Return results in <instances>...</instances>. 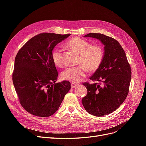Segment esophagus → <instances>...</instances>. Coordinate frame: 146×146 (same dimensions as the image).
Instances as JSON below:
<instances>
[{
    "label": "esophagus",
    "mask_w": 146,
    "mask_h": 146,
    "mask_svg": "<svg viewBox=\"0 0 146 146\" xmlns=\"http://www.w3.org/2000/svg\"><path fill=\"white\" fill-rule=\"evenodd\" d=\"M77 85H78V84H77V83H71V88H75L76 86H77Z\"/></svg>",
    "instance_id": "34e87169"
}]
</instances>
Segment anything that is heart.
Instances as JSON below:
<instances>
[{"instance_id":"obj_1","label":"heart","mask_w":146,"mask_h":146,"mask_svg":"<svg viewBox=\"0 0 146 146\" xmlns=\"http://www.w3.org/2000/svg\"><path fill=\"white\" fill-rule=\"evenodd\" d=\"M66 45L79 54L78 63L81 64L63 70L61 74L63 80L74 83L80 82L86 77L88 69L91 71L96 70L103 60L104 50L99 44H90L85 39L74 37L69 40ZM52 59L56 66H62V50L58 48L53 50Z\"/></svg>"}]
</instances>
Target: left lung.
<instances>
[{
  "label": "left lung",
  "instance_id": "left-lung-1",
  "mask_svg": "<svg viewBox=\"0 0 146 146\" xmlns=\"http://www.w3.org/2000/svg\"><path fill=\"white\" fill-rule=\"evenodd\" d=\"M85 37L96 38L105 46L102 61L90 77L93 82L84 83L88 93L82 99L86 111L102 116L117 110L129 93L131 71L125 51L117 41L101 33H88Z\"/></svg>",
  "mask_w": 146,
  "mask_h": 146
}]
</instances>
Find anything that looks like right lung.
Masks as SVG:
<instances>
[{
	"label": "right lung",
	"instance_id": "right-lung-1",
	"mask_svg": "<svg viewBox=\"0 0 146 146\" xmlns=\"http://www.w3.org/2000/svg\"><path fill=\"white\" fill-rule=\"evenodd\" d=\"M70 35L40 33L29 39L17 52L13 83L22 107L33 115L54 114L71 88L68 81L55 83L58 74L52 59L55 46Z\"/></svg>",
	"mask_w": 146,
	"mask_h": 146
}]
</instances>
